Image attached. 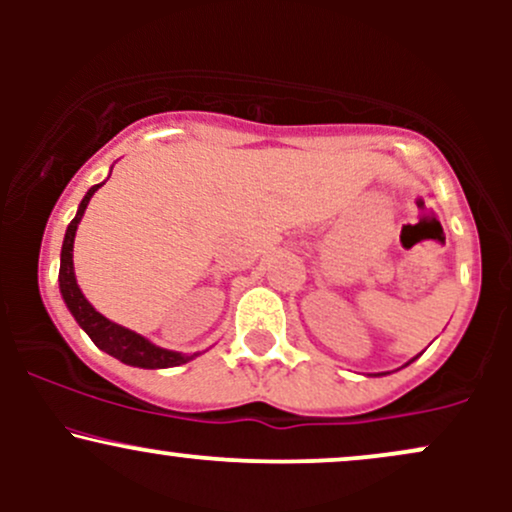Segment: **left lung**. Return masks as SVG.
Listing matches in <instances>:
<instances>
[{"mask_svg": "<svg viewBox=\"0 0 512 512\" xmlns=\"http://www.w3.org/2000/svg\"><path fill=\"white\" fill-rule=\"evenodd\" d=\"M414 358H416V356H414ZM414 358H411V361H414ZM411 361H407V363H404V366H409V363H411ZM378 375H387V373H378Z\"/></svg>", "mask_w": 512, "mask_h": 512, "instance_id": "1", "label": "left lung"}]
</instances>
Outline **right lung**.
Listing matches in <instances>:
<instances>
[{"label":"right lung","mask_w":512,"mask_h":512,"mask_svg":"<svg viewBox=\"0 0 512 512\" xmlns=\"http://www.w3.org/2000/svg\"><path fill=\"white\" fill-rule=\"evenodd\" d=\"M101 185H105V180ZM101 185H93L91 190L86 192L84 199H81L79 209H76V216L67 226V233H64L62 255H60V293L64 303H67L69 313L74 315V320L79 322L81 330L91 337V342L101 351H105V354L115 356L117 361L127 363V366H134V368H151V370L182 366V363L192 361V358L199 356V351L197 354H180V351L163 349V346H156L154 342H149V339L142 337V334L132 332L129 327L117 325V322L108 320V317L98 313V310L86 301V296L81 293L79 284H76V274H74L76 228H79L81 219H84L88 202H91V197L96 195V190Z\"/></svg>","instance_id":"1"}]
</instances>
